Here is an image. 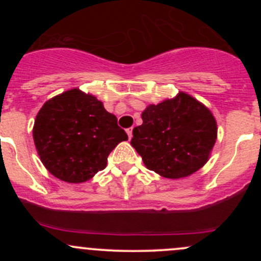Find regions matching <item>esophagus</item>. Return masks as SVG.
<instances>
[{"label": "esophagus", "mask_w": 261, "mask_h": 261, "mask_svg": "<svg viewBox=\"0 0 261 261\" xmlns=\"http://www.w3.org/2000/svg\"><path fill=\"white\" fill-rule=\"evenodd\" d=\"M126 134H127L128 139H131V137H133V127L127 128V130H126Z\"/></svg>", "instance_id": "1"}]
</instances>
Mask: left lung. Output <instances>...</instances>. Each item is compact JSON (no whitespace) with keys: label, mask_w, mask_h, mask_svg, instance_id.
Wrapping results in <instances>:
<instances>
[{"label":"left lung","mask_w":261,"mask_h":261,"mask_svg":"<svg viewBox=\"0 0 261 261\" xmlns=\"http://www.w3.org/2000/svg\"><path fill=\"white\" fill-rule=\"evenodd\" d=\"M131 146L149 170L168 179L189 176L208 161L217 139L214 114L185 92L142 112Z\"/></svg>","instance_id":"1"}]
</instances>
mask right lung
Wrapping results in <instances>:
<instances>
[{"label": "right lung", "instance_id": "right-lung-1", "mask_svg": "<svg viewBox=\"0 0 261 261\" xmlns=\"http://www.w3.org/2000/svg\"><path fill=\"white\" fill-rule=\"evenodd\" d=\"M33 139L40 161L66 182H85L107 167L108 155L127 135L94 95L72 88L45 101Z\"/></svg>", "mask_w": 261, "mask_h": 261}]
</instances>
